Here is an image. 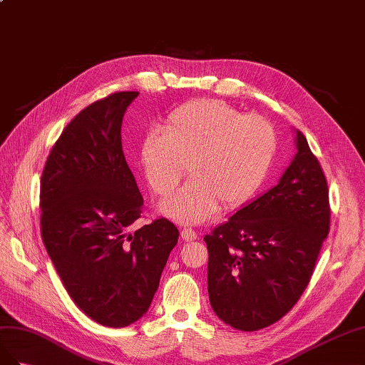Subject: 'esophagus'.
Segmentation results:
<instances>
[{
  "instance_id": "obj_1",
  "label": "esophagus",
  "mask_w": 365,
  "mask_h": 365,
  "mask_svg": "<svg viewBox=\"0 0 365 365\" xmlns=\"http://www.w3.org/2000/svg\"><path fill=\"white\" fill-rule=\"evenodd\" d=\"M180 237L183 238L185 242H192V240H195V238H197V232H195V231H192V229L185 227V229H182Z\"/></svg>"
}]
</instances>
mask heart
Instances as JSON below:
<instances>
[{"label":"heart","mask_w":365,"mask_h":365,"mask_svg":"<svg viewBox=\"0 0 365 365\" xmlns=\"http://www.w3.org/2000/svg\"><path fill=\"white\" fill-rule=\"evenodd\" d=\"M277 151L272 125L217 99L175 108L162 130L142 142V165L150 188L171 194L186 171L192 179L160 205V212L182 225H200L217 212L245 205L269 173Z\"/></svg>","instance_id":"b5f03b06"}]
</instances>
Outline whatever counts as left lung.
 I'll use <instances>...</instances> for the list:
<instances>
[{"mask_svg":"<svg viewBox=\"0 0 365 365\" xmlns=\"http://www.w3.org/2000/svg\"><path fill=\"white\" fill-rule=\"evenodd\" d=\"M295 133L297 154L274 188L203 238L211 307L237 330L264 329L295 306L329 234L326 177Z\"/></svg>","mask_w":365,"mask_h":365,"instance_id":"obj_1","label":"left lung"}]
</instances>
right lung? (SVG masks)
I'll use <instances>...</instances> for the list:
<instances>
[{
  "instance_id": "1",
  "label": "right lung",
  "mask_w": 365,
  "mask_h": 365,
  "mask_svg": "<svg viewBox=\"0 0 365 365\" xmlns=\"http://www.w3.org/2000/svg\"><path fill=\"white\" fill-rule=\"evenodd\" d=\"M139 91L93 102L62 131L41 175V235L75 304L93 321L140 319L179 231L158 218L134 234L143 199L122 151V119Z\"/></svg>"
}]
</instances>
